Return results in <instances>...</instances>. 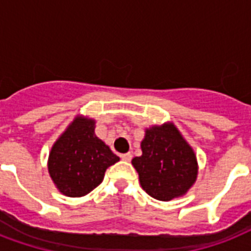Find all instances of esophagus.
Wrapping results in <instances>:
<instances>
[{
  "label": "esophagus",
  "instance_id": "obj_1",
  "mask_svg": "<svg viewBox=\"0 0 251 251\" xmlns=\"http://www.w3.org/2000/svg\"><path fill=\"white\" fill-rule=\"evenodd\" d=\"M131 157H133V155H131V153H130V152L124 153V155H121V159L124 161H130V160H131Z\"/></svg>",
  "mask_w": 251,
  "mask_h": 251
}]
</instances>
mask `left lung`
I'll return each instance as SVG.
<instances>
[{
	"instance_id": "left-lung-1",
	"label": "left lung",
	"mask_w": 251,
	"mask_h": 251,
	"mask_svg": "<svg viewBox=\"0 0 251 251\" xmlns=\"http://www.w3.org/2000/svg\"><path fill=\"white\" fill-rule=\"evenodd\" d=\"M142 156L131 164L139 175L142 189L157 201L168 202L186 194L198 175L191 149L172 122L146 129Z\"/></svg>"
}]
</instances>
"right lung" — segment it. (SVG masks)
<instances>
[{"label":"right lung","mask_w":251,"mask_h":251,"mask_svg":"<svg viewBox=\"0 0 251 251\" xmlns=\"http://www.w3.org/2000/svg\"><path fill=\"white\" fill-rule=\"evenodd\" d=\"M120 157L95 135V120L78 117L53 145L48 171L57 189L66 197H83L101 183L106 168Z\"/></svg>","instance_id":"add662e5"}]
</instances>
